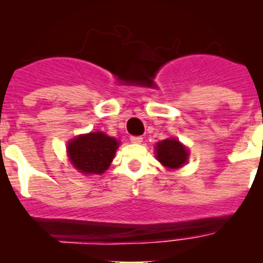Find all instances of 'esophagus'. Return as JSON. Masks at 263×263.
<instances>
[{
    "label": "esophagus",
    "instance_id": "34e87169",
    "mask_svg": "<svg viewBox=\"0 0 263 263\" xmlns=\"http://www.w3.org/2000/svg\"><path fill=\"white\" fill-rule=\"evenodd\" d=\"M129 140H131L132 143H141L142 140H143V137H142V136H131Z\"/></svg>",
    "mask_w": 263,
    "mask_h": 263
}]
</instances>
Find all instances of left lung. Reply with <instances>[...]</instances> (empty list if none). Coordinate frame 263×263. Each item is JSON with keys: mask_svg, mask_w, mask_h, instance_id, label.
<instances>
[{"mask_svg": "<svg viewBox=\"0 0 263 263\" xmlns=\"http://www.w3.org/2000/svg\"><path fill=\"white\" fill-rule=\"evenodd\" d=\"M157 158L165 167L179 168L188 159V151L177 140H164L157 143Z\"/></svg>", "mask_w": 263, "mask_h": 263, "instance_id": "8db88e82", "label": "left lung"}]
</instances>
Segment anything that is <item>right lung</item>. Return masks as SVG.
Masks as SVG:
<instances>
[{
	"instance_id": "right-lung-1",
	"label": "right lung",
	"mask_w": 263,
	"mask_h": 263,
	"mask_svg": "<svg viewBox=\"0 0 263 263\" xmlns=\"http://www.w3.org/2000/svg\"><path fill=\"white\" fill-rule=\"evenodd\" d=\"M117 146L116 138L91 132L69 142L68 153L70 162L81 173L101 174L110 165Z\"/></svg>"
}]
</instances>
